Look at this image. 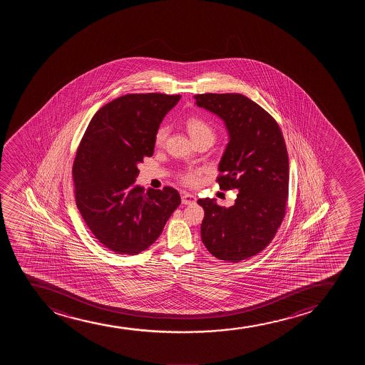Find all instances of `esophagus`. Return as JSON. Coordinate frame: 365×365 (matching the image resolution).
<instances>
[{
    "mask_svg": "<svg viewBox=\"0 0 365 365\" xmlns=\"http://www.w3.org/2000/svg\"><path fill=\"white\" fill-rule=\"evenodd\" d=\"M181 202L182 205H193L196 202V197L191 193L185 192L181 195Z\"/></svg>",
    "mask_w": 365,
    "mask_h": 365,
    "instance_id": "obj_1",
    "label": "esophagus"
}]
</instances>
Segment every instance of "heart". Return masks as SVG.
<instances>
[{"label": "heart", "mask_w": 365, "mask_h": 365, "mask_svg": "<svg viewBox=\"0 0 365 365\" xmlns=\"http://www.w3.org/2000/svg\"><path fill=\"white\" fill-rule=\"evenodd\" d=\"M186 129L191 135L195 143H198L201 140H210V143H213L215 140V133H214L213 128L208 125L205 120H202L197 117H191L186 120ZM168 130L167 126H162L160 128L157 133H155V143L157 146H162L165 140H167ZM201 169H187L184 173L180 174V181L182 184L190 187H195L201 182Z\"/></svg>", "instance_id": "b5f03b06"}]
</instances>
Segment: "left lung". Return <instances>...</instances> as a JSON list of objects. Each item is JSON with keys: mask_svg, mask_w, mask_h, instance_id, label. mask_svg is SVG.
<instances>
[{"mask_svg": "<svg viewBox=\"0 0 365 365\" xmlns=\"http://www.w3.org/2000/svg\"><path fill=\"white\" fill-rule=\"evenodd\" d=\"M196 105L224 120L229 143L217 181L237 190L229 208L201 198L205 210L201 237L220 260L237 263L263 251L285 217L289 196V155L277 120L241 93L196 95Z\"/></svg>", "mask_w": 365, "mask_h": 365, "instance_id": "left-lung-1", "label": "left lung"}]
</instances>
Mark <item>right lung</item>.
<instances>
[{"label": "right lung", "mask_w": 365, "mask_h": 365, "mask_svg": "<svg viewBox=\"0 0 365 365\" xmlns=\"http://www.w3.org/2000/svg\"><path fill=\"white\" fill-rule=\"evenodd\" d=\"M180 95L129 93L97 110L73 164L76 207L93 236L118 255H138L160 237L180 195L135 184L155 133Z\"/></svg>", "instance_id": "right-lung-1"}]
</instances>
